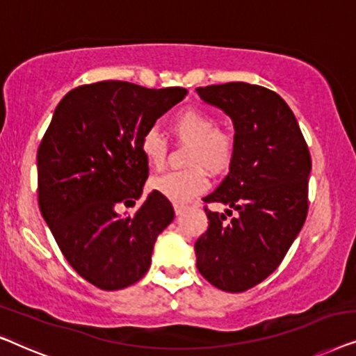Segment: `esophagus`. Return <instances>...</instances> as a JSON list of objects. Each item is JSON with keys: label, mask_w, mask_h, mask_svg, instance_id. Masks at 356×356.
Listing matches in <instances>:
<instances>
[{"label": "esophagus", "mask_w": 356, "mask_h": 356, "mask_svg": "<svg viewBox=\"0 0 356 356\" xmlns=\"http://www.w3.org/2000/svg\"><path fill=\"white\" fill-rule=\"evenodd\" d=\"M184 209H185V204H182V203H174V211H176V214H182Z\"/></svg>", "instance_id": "esophagus-1"}]
</instances>
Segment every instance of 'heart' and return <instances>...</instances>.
Masks as SVG:
<instances>
[{
	"instance_id": "heart-1",
	"label": "heart",
	"mask_w": 356,
	"mask_h": 356,
	"mask_svg": "<svg viewBox=\"0 0 356 356\" xmlns=\"http://www.w3.org/2000/svg\"><path fill=\"white\" fill-rule=\"evenodd\" d=\"M169 130L177 142L192 145L188 154V166L192 169L154 177L149 187L171 202L184 203L208 188V176L203 167L219 176L232 166L237 140L230 130L218 127L213 114L200 108L179 111L169 124ZM140 152L149 168L161 169L168 158L166 138L158 130L149 129L140 138Z\"/></svg>"
}]
</instances>
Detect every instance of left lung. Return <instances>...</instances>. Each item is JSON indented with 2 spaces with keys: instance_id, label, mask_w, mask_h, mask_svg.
Masks as SVG:
<instances>
[{
  "instance_id": "8db88e82",
  "label": "left lung",
  "mask_w": 356,
  "mask_h": 356,
  "mask_svg": "<svg viewBox=\"0 0 356 356\" xmlns=\"http://www.w3.org/2000/svg\"><path fill=\"white\" fill-rule=\"evenodd\" d=\"M221 108L235 129L237 149L229 174L204 203L208 230L195 243L197 268L214 287L245 292L276 271L308 214L312 156L292 109L273 90L245 82L197 88Z\"/></svg>"
}]
</instances>
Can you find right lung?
<instances>
[{
    "mask_svg": "<svg viewBox=\"0 0 356 356\" xmlns=\"http://www.w3.org/2000/svg\"><path fill=\"white\" fill-rule=\"evenodd\" d=\"M187 90L122 80L80 85L54 109L37 153L38 207L67 263L95 287L119 290L147 274L158 235L174 219L153 190L137 211L148 164L140 138Z\"/></svg>",
    "mask_w": 356,
    "mask_h": 356,
    "instance_id": "right-lung-1",
    "label": "right lung"
}]
</instances>
